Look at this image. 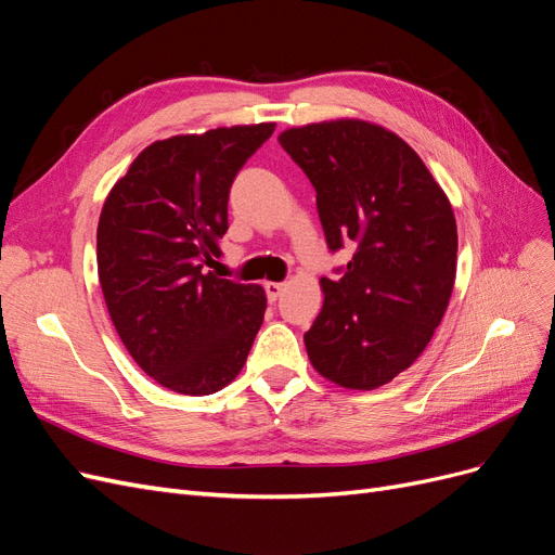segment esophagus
<instances>
[{"mask_svg": "<svg viewBox=\"0 0 555 555\" xmlns=\"http://www.w3.org/2000/svg\"><path fill=\"white\" fill-rule=\"evenodd\" d=\"M263 289H266V296L271 304H275V300L280 298V294L284 292V284L282 282H263Z\"/></svg>", "mask_w": 555, "mask_h": 555, "instance_id": "1", "label": "esophagus"}]
</instances>
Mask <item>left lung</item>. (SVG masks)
Listing matches in <instances>:
<instances>
[{"label":"left lung","mask_w":555,"mask_h":555,"mask_svg":"<svg viewBox=\"0 0 555 555\" xmlns=\"http://www.w3.org/2000/svg\"><path fill=\"white\" fill-rule=\"evenodd\" d=\"M287 155L317 192L326 245L354 243L304 335L314 371L371 391L418 359L456 280L459 233L447 194L393 131L331 120L282 131Z\"/></svg>","instance_id":"1"}]
</instances>
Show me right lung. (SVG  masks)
Instances as JSON below:
<instances>
[{
    "label": "right lung",
    "instance_id": "1",
    "mask_svg": "<svg viewBox=\"0 0 555 555\" xmlns=\"http://www.w3.org/2000/svg\"><path fill=\"white\" fill-rule=\"evenodd\" d=\"M273 122L147 145L115 182L96 227V268L113 326L157 384L208 396L236 379L266 312L259 284L217 278L229 190Z\"/></svg>",
    "mask_w": 555,
    "mask_h": 555
}]
</instances>
